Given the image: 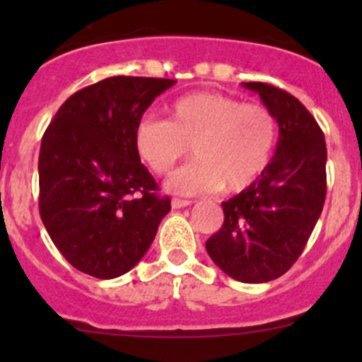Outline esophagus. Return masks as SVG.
<instances>
[{
  "instance_id": "34e87169",
  "label": "esophagus",
  "mask_w": 362,
  "mask_h": 362,
  "mask_svg": "<svg viewBox=\"0 0 362 362\" xmlns=\"http://www.w3.org/2000/svg\"><path fill=\"white\" fill-rule=\"evenodd\" d=\"M192 204V201H187V199H178V197H173L172 199V207L173 209H180V207H187Z\"/></svg>"
}]
</instances>
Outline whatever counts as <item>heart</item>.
Segmentation results:
<instances>
[{"label":"heart","mask_w":362,"mask_h":362,"mask_svg":"<svg viewBox=\"0 0 362 362\" xmlns=\"http://www.w3.org/2000/svg\"><path fill=\"white\" fill-rule=\"evenodd\" d=\"M277 119L264 103H243L214 91H195L168 107V120L146 115L136 126V149L158 175H167L192 148L197 160L173 173L172 192H243L271 165Z\"/></svg>","instance_id":"heart-1"}]
</instances>
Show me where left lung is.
I'll return each instance as SVG.
<instances>
[{
    "label": "left lung",
    "instance_id": "1",
    "mask_svg": "<svg viewBox=\"0 0 362 362\" xmlns=\"http://www.w3.org/2000/svg\"><path fill=\"white\" fill-rule=\"evenodd\" d=\"M257 91L279 124L276 155L259 180L221 202L224 223L206 242L209 257L236 281H274L300 259L327 195V144L303 103L269 83Z\"/></svg>",
    "mask_w": 362,
    "mask_h": 362
}]
</instances>
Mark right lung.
I'll return each mask as SVG.
<instances>
[{
    "instance_id": "add662e5",
    "label": "right lung",
    "mask_w": 362,
    "mask_h": 362,
    "mask_svg": "<svg viewBox=\"0 0 362 362\" xmlns=\"http://www.w3.org/2000/svg\"><path fill=\"white\" fill-rule=\"evenodd\" d=\"M175 80L112 76L68 98L45 129L39 211L49 236L78 271L114 279L131 271L172 209L141 163L136 126Z\"/></svg>"
}]
</instances>
